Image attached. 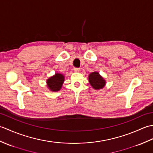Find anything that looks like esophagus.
<instances>
[{"instance_id":"34e87169","label":"esophagus","mask_w":153,"mask_h":153,"mask_svg":"<svg viewBox=\"0 0 153 153\" xmlns=\"http://www.w3.org/2000/svg\"><path fill=\"white\" fill-rule=\"evenodd\" d=\"M74 70L75 71H79L80 70V68H74Z\"/></svg>"}]
</instances>
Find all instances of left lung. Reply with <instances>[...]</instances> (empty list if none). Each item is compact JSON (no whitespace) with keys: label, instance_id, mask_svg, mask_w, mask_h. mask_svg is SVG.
I'll use <instances>...</instances> for the list:
<instances>
[{"label":"left lung","instance_id":"obj_1","mask_svg":"<svg viewBox=\"0 0 153 153\" xmlns=\"http://www.w3.org/2000/svg\"><path fill=\"white\" fill-rule=\"evenodd\" d=\"M89 81L91 86L95 89H102L105 85V80L100 76L97 71L89 74Z\"/></svg>","mask_w":153,"mask_h":153}]
</instances>
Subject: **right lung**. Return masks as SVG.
Here are the masks:
<instances>
[{
    "mask_svg": "<svg viewBox=\"0 0 153 153\" xmlns=\"http://www.w3.org/2000/svg\"><path fill=\"white\" fill-rule=\"evenodd\" d=\"M64 77L62 74H56L55 76L50 77L47 80V85L52 91H57L61 89L64 82Z\"/></svg>",
    "mask_w": 153,
    "mask_h": 153,
    "instance_id": "obj_1",
    "label": "right lung"
}]
</instances>
